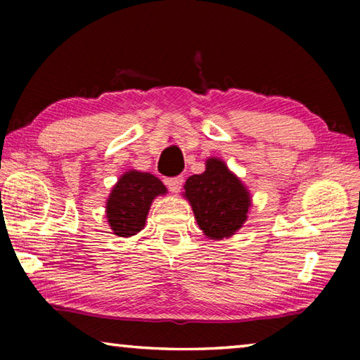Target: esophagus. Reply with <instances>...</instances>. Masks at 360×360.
Returning <instances> with one entry per match:
<instances>
[{"mask_svg": "<svg viewBox=\"0 0 360 360\" xmlns=\"http://www.w3.org/2000/svg\"><path fill=\"white\" fill-rule=\"evenodd\" d=\"M182 184H184V178H182V176H176V178L167 179V186L173 193H178L181 191Z\"/></svg>", "mask_w": 360, "mask_h": 360, "instance_id": "esophagus-1", "label": "esophagus"}]
</instances>
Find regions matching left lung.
<instances>
[{"label": "left lung", "instance_id": "1", "mask_svg": "<svg viewBox=\"0 0 360 360\" xmlns=\"http://www.w3.org/2000/svg\"><path fill=\"white\" fill-rule=\"evenodd\" d=\"M184 188L200 229L210 238H227L246 221L249 192L222 160L208 158L205 173L191 176Z\"/></svg>", "mask_w": 360, "mask_h": 360}]
</instances>
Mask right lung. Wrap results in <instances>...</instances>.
Masks as SVG:
<instances>
[{
  "label": "right lung",
  "mask_w": 360,
  "mask_h": 360,
  "mask_svg": "<svg viewBox=\"0 0 360 360\" xmlns=\"http://www.w3.org/2000/svg\"><path fill=\"white\" fill-rule=\"evenodd\" d=\"M167 192L150 173L129 172L120 176L106 203L108 222L115 235L133 236L144 227L152 200Z\"/></svg>",
  "instance_id": "right-lung-1"
}]
</instances>
